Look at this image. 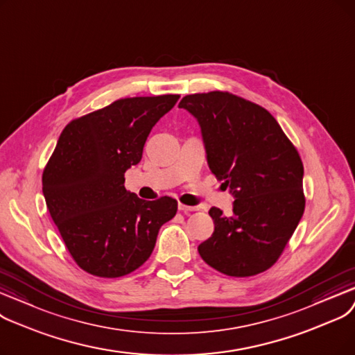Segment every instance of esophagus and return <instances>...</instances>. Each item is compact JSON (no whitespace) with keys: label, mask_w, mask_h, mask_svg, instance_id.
Instances as JSON below:
<instances>
[{"label":"esophagus","mask_w":355,"mask_h":355,"mask_svg":"<svg viewBox=\"0 0 355 355\" xmlns=\"http://www.w3.org/2000/svg\"><path fill=\"white\" fill-rule=\"evenodd\" d=\"M179 211H183V212H192V211H199V207H189V205H183V204H179Z\"/></svg>","instance_id":"1"}]
</instances>
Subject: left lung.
I'll use <instances>...</instances> for the list:
<instances>
[{
	"label": "left lung",
	"mask_w": 355,
	"mask_h": 355,
	"mask_svg": "<svg viewBox=\"0 0 355 355\" xmlns=\"http://www.w3.org/2000/svg\"><path fill=\"white\" fill-rule=\"evenodd\" d=\"M179 108L196 118L211 172L235 198L230 216L209 209L215 228L199 254L227 276L259 275L277 261L305 211L297 150L272 114L237 95H187Z\"/></svg>",
	"instance_id": "left-lung-1"
}]
</instances>
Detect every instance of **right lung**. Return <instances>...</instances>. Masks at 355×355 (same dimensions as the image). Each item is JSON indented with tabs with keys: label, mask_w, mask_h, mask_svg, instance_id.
<instances>
[{
	"label": "right lung",
	"mask_w": 355,
	"mask_h": 355,
	"mask_svg": "<svg viewBox=\"0 0 355 355\" xmlns=\"http://www.w3.org/2000/svg\"><path fill=\"white\" fill-rule=\"evenodd\" d=\"M179 95L136 96L71 121L43 172L46 205L76 264L98 277L139 268L160 227L176 215L168 196L144 200L124 188L148 134Z\"/></svg>",
	"instance_id": "right-lung-1"
}]
</instances>
